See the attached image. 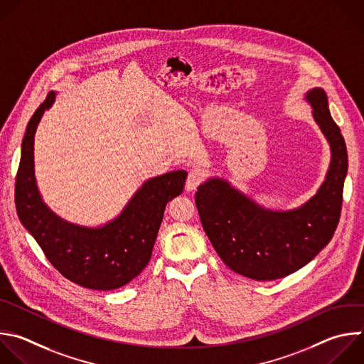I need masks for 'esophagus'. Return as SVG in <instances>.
<instances>
[{"mask_svg": "<svg viewBox=\"0 0 364 364\" xmlns=\"http://www.w3.org/2000/svg\"><path fill=\"white\" fill-rule=\"evenodd\" d=\"M201 181H203V173L200 170H191L188 173V177H187V181H186V190L187 191H194Z\"/></svg>", "mask_w": 364, "mask_h": 364, "instance_id": "obj_1", "label": "esophagus"}]
</instances>
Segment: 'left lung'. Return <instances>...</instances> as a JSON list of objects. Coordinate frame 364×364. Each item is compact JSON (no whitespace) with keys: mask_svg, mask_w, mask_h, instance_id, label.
<instances>
[{"mask_svg":"<svg viewBox=\"0 0 364 364\" xmlns=\"http://www.w3.org/2000/svg\"><path fill=\"white\" fill-rule=\"evenodd\" d=\"M311 115L330 146L324 181L306 203L290 210H272L235 188L223 177H210L196 193L203 228L224 264L232 272L267 282L286 277L310 263L331 240L338 224L347 150L330 115L326 91L304 94Z\"/></svg>","mask_w":364,"mask_h":364,"instance_id":"obj_1","label":"left lung"}]
</instances>
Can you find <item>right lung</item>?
<instances>
[{"instance_id": "add662e5", "label": "right lung", "mask_w": 364, "mask_h": 364, "mask_svg": "<svg viewBox=\"0 0 364 364\" xmlns=\"http://www.w3.org/2000/svg\"><path fill=\"white\" fill-rule=\"evenodd\" d=\"M51 91L30 118L21 144L16 181L17 214L50 263L68 280L92 290L129 284L149 264L166 205L180 196L187 171L176 170L146 180L121 213L105 224L87 227L55 214L43 200L34 168V139Z\"/></svg>"}]
</instances>
